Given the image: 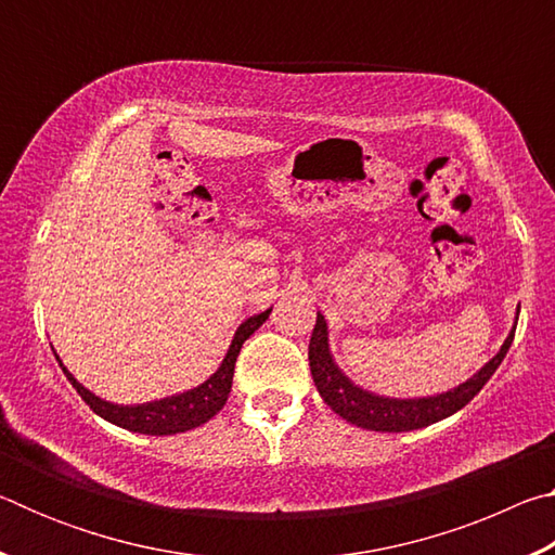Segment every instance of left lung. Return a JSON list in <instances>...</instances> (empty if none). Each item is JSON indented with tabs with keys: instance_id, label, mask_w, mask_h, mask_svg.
I'll return each mask as SVG.
<instances>
[{
	"instance_id": "left-lung-1",
	"label": "left lung",
	"mask_w": 555,
	"mask_h": 555,
	"mask_svg": "<svg viewBox=\"0 0 555 555\" xmlns=\"http://www.w3.org/2000/svg\"><path fill=\"white\" fill-rule=\"evenodd\" d=\"M516 321H519V308H516L514 325L509 335H506V340L502 343L500 352H496L490 362H485L473 377L457 384L453 389L434 393V397H384V393H374L360 387V384H354L340 367H337L335 357L331 352V340H327L325 315L321 311H318L311 345H308V362H311V374L318 393H321L327 406H331L337 416H343L347 424H354L367 430H379V434H403V430H416L430 424H438V421L453 416V413L467 406V403L480 393L485 384L490 382L506 352H509Z\"/></svg>"
}]
</instances>
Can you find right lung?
<instances>
[{"label":"right lung","instance_id":"obj_1","mask_svg":"<svg viewBox=\"0 0 555 555\" xmlns=\"http://www.w3.org/2000/svg\"><path fill=\"white\" fill-rule=\"evenodd\" d=\"M269 313L271 308H267L264 313L247 318V321L237 327V333H234L232 343L228 347V354H224L220 367L215 370L203 384H198V387L185 389L181 393H171V397H164V399L144 401V403H115L98 397V393H92L88 387H82V384L73 377L68 367L61 362L59 352L53 350V354L55 360H59L63 374L75 387V391L80 393L82 401H86L100 418H105L119 428H127L131 434L176 436V434H185V430L203 426L205 421H210L215 413L224 406V401H228L230 389H232L234 362H237L242 345L251 333L259 331L261 323L269 318Z\"/></svg>","mask_w":555,"mask_h":555}]
</instances>
